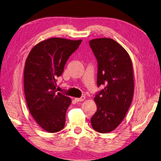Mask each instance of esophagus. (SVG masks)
<instances>
[{"label":"esophagus","instance_id":"34e87169","mask_svg":"<svg viewBox=\"0 0 161 161\" xmlns=\"http://www.w3.org/2000/svg\"><path fill=\"white\" fill-rule=\"evenodd\" d=\"M85 99H86V97L85 96H82V97H80V98L75 97V100L76 101V102H82V101H83Z\"/></svg>","mask_w":161,"mask_h":161}]
</instances>
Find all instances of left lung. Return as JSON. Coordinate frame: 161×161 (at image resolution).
<instances>
[{"label":"left lung","instance_id":"1","mask_svg":"<svg viewBox=\"0 0 161 161\" xmlns=\"http://www.w3.org/2000/svg\"><path fill=\"white\" fill-rule=\"evenodd\" d=\"M89 44L97 60V86H105L94 97L97 109L91 122L94 130L109 133L122 123L131 105L133 64L126 49L114 39H94Z\"/></svg>","mask_w":161,"mask_h":161}]
</instances>
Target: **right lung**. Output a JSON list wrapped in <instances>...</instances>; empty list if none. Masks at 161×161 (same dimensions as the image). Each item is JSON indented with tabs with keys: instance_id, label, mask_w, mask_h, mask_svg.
Segmentation results:
<instances>
[{
	"instance_id": "add662e5",
	"label": "right lung",
	"mask_w": 161,
	"mask_h": 161,
	"mask_svg": "<svg viewBox=\"0 0 161 161\" xmlns=\"http://www.w3.org/2000/svg\"><path fill=\"white\" fill-rule=\"evenodd\" d=\"M82 40L52 37L36 44L28 54L24 70V92L30 112L47 132L64 129L71 99L56 92V78Z\"/></svg>"
}]
</instances>
